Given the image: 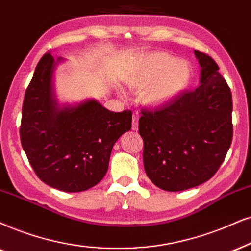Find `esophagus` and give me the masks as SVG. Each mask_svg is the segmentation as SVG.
Wrapping results in <instances>:
<instances>
[{
  "instance_id": "obj_1",
  "label": "esophagus",
  "mask_w": 251,
  "mask_h": 251,
  "mask_svg": "<svg viewBox=\"0 0 251 251\" xmlns=\"http://www.w3.org/2000/svg\"><path fill=\"white\" fill-rule=\"evenodd\" d=\"M139 127V116L134 113L133 115V118H132V129L133 131H136Z\"/></svg>"
}]
</instances>
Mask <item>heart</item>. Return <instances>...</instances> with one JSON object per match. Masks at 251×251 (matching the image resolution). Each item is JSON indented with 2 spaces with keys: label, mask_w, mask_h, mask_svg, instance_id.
Returning a JSON list of instances; mask_svg holds the SVG:
<instances>
[{
  "label": "heart",
  "mask_w": 251,
  "mask_h": 251,
  "mask_svg": "<svg viewBox=\"0 0 251 251\" xmlns=\"http://www.w3.org/2000/svg\"><path fill=\"white\" fill-rule=\"evenodd\" d=\"M191 67L168 53H153L145 58L129 77V87L146 90L142 100L148 105H162L182 93L191 80Z\"/></svg>",
  "instance_id": "b5f03b06"
}]
</instances>
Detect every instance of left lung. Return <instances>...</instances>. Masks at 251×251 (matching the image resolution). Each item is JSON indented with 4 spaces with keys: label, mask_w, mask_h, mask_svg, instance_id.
Returning a JSON list of instances; mask_svg holds the SVG:
<instances>
[{
    "label": "left lung",
    "mask_w": 251,
    "mask_h": 251,
    "mask_svg": "<svg viewBox=\"0 0 251 251\" xmlns=\"http://www.w3.org/2000/svg\"><path fill=\"white\" fill-rule=\"evenodd\" d=\"M201 84L160 109H142L139 133L149 179L166 191L201 185L217 173L233 139L230 88L210 55L195 50Z\"/></svg>",
    "instance_id": "left-lung-1"
}]
</instances>
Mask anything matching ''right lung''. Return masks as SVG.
<instances>
[{
	"label": "right lung",
	"instance_id": "obj_1",
	"mask_svg": "<svg viewBox=\"0 0 251 251\" xmlns=\"http://www.w3.org/2000/svg\"><path fill=\"white\" fill-rule=\"evenodd\" d=\"M55 63L50 53L44 54L26 88L21 142L40 180L81 192L105 176L113 145L132 127V111L112 112L94 100L59 109L52 94Z\"/></svg>",
	"mask_w": 251,
	"mask_h": 251
}]
</instances>
